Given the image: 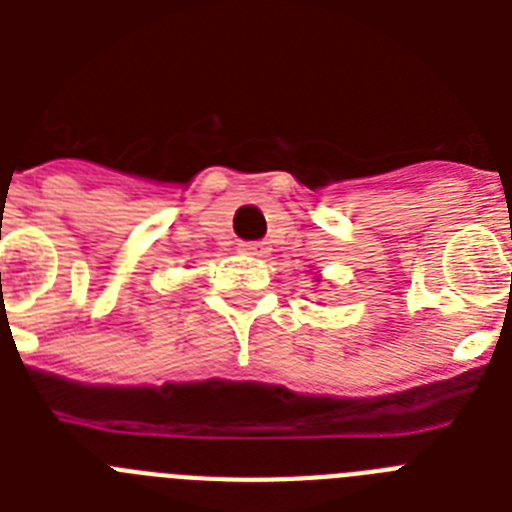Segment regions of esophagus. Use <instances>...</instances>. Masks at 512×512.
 Listing matches in <instances>:
<instances>
[{
	"label": "esophagus",
	"instance_id": "34e87169",
	"mask_svg": "<svg viewBox=\"0 0 512 512\" xmlns=\"http://www.w3.org/2000/svg\"><path fill=\"white\" fill-rule=\"evenodd\" d=\"M239 252L241 255L263 257V255H268V247H265V244H239Z\"/></svg>",
	"mask_w": 512,
	"mask_h": 512
}]
</instances>
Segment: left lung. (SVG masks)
<instances>
[{
	"label": "left lung",
	"instance_id": "obj_1",
	"mask_svg": "<svg viewBox=\"0 0 512 512\" xmlns=\"http://www.w3.org/2000/svg\"><path fill=\"white\" fill-rule=\"evenodd\" d=\"M313 281H321V276H313Z\"/></svg>",
	"mask_w": 512,
	"mask_h": 512
}]
</instances>
